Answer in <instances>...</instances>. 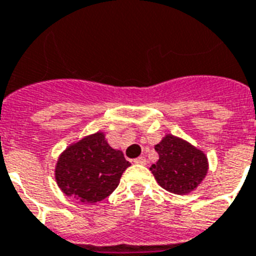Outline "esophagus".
I'll return each mask as SVG.
<instances>
[{
    "label": "esophagus",
    "mask_w": 256,
    "mask_h": 256,
    "mask_svg": "<svg viewBox=\"0 0 256 256\" xmlns=\"http://www.w3.org/2000/svg\"><path fill=\"white\" fill-rule=\"evenodd\" d=\"M134 163L135 164H142V166H144V164H147V160H146V158H144V156H139V158H136V159H134Z\"/></svg>",
    "instance_id": "34e87169"
}]
</instances>
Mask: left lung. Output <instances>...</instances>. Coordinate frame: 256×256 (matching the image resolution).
Here are the masks:
<instances>
[{
  "instance_id": "left-lung-1",
  "label": "left lung",
  "mask_w": 256,
  "mask_h": 256,
  "mask_svg": "<svg viewBox=\"0 0 256 256\" xmlns=\"http://www.w3.org/2000/svg\"><path fill=\"white\" fill-rule=\"evenodd\" d=\"M159 160L150 167L158 184L175 194H186L204 180L208 172V159L182 139L168 134L155 146Z\"/></svg>"
}]
</instances>
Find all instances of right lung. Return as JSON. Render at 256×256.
Returning a JSON list of instances; mask_svg holds the SVG:
<instances>
[{"instance_id":"1","label":"right lung","mask_w":256,"mask_h":256,"mask_svg":"<svg viewBox=\"0 0 256 256\" xmlns=\"http://www.w3.org/2000/svg\"><path fill=\"white\" fill-rule=\"evenodd\" d=\"M128 166L122 151L112 148L102 132H96L60 155L55 178L67 196L93 204L106 198L117 188Z\"/></svg>"}]
</instances>
